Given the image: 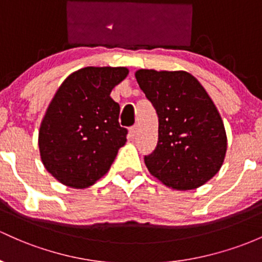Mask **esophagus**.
Returning a JSON list of instances; mask_svg holds the SVG:
<instances>
[{
  "label": "esophagus",
  "mask_w": 262,
  "mask_h": 262,
  "mask_svg": "<svg viewBox=\"0 0 262 262\" xmlns=\"http://www.w3.org/2000/svg\"><path fill=\"white\" fill-rule=\"evenodd\" d=\"M137 134V127L136 126H132V127H130V131H128V137L130 139H134L135 136H136Z\"/></svg>",
  "instance_id": "34e87169"
}]
</instances>
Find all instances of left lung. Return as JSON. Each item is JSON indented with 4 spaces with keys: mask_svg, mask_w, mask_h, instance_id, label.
Instances as JSON below:
<instances>
[{
    "mask_svg": "<svg viewBox=\"0 0 262 262\" xmlns=\"http://www.w3.org/2000/svg\"><path fill=\"white\" fill-rule=\"evenodd\" d=\"M136 80L159 117V140L145 155L152 176L175 190H192L212 179L224 162V122L206 90L185 71L139 70Z\"/></svg>",
    "mask_w": 262,
    "mask_h": 262,
    "instance_id": "obj_1",
    "label": "left lung"
}]
</instances>
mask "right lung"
Returning a JSON list of instances; mask_svg holds the SVG:
<instances>
[{
	"instance_id": "1",
	"label": "right lung",
	"mask_w": 262,
	"mask_h": 262,
	"mask_svg": "<svg viewBox=\"0 0 262 262\" xmlns=\"http://www.w3.org/2000/svg\"><path fill=\"white\" fill-rule=\"evenodd\" d=\"M127 74L126 67H85L58 87L41 122L38 147L42 164L61 184L94 185L125 145L127 130L110 94Z\"/></svg>"
}]
</instances>
